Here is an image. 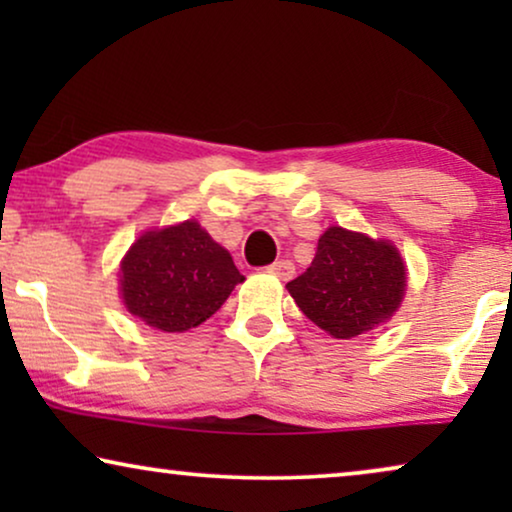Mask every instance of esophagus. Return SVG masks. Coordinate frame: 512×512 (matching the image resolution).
I'll use <instances>...</instances> for the list:
<instances>
[{
	"instance_id": "34e87169",
	"label": "esophagus",
	"mask_w": 512,
	"mask_h": 512,
	"mask_svg": "<svg viewBox=\"0 0 512 512\" xmlns=\"http://www.w3.org/2000/svg\"><path fill=\"white\" fill-rule=\"evenodd\" d=\"M268 272L277 275L279 279H291L293 275H296V265H293L291 261H277V263L270 265Z\"/></svg>"
}]
</instances>
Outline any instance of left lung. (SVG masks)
I'll use <instances>...</instances> for the list:
<instances>
[{
	"instance_id": "8db88e82",
	"label": "left lung",
	"mask_w": 512,
	"mask_h": 512,
	"mask_svg": "<svg viewBox=\"0 0 512 512\" xmlns=\"http://www.w3.org/2000/svg\"><path fill=\"white\" fill-rule=\"evenodd\" d=\"M286 289L307 319L333 338L349 340L398 310L405 265L387 240L333 226L319 237L310 268Z\"/></svg>"
}]
</instances>
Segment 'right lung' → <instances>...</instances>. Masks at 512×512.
Instances as JSON below:
<instances>
[{"label": "right lung", "mask_w": 512, "mask_h": 512, "mask_svg": "<svg viewBox=\"0 0 512 512\" xmlns=\"http://www.w3.org/2000/svg\"><path fill=\"white\" fill-rule=\"evenodd\" d=\"M244 282L233 258L198 221L149 230L121 263V293L130 314L165 333L200 326Z\"/></svg>", "instance_id": "obj_1"}]
</instances>
